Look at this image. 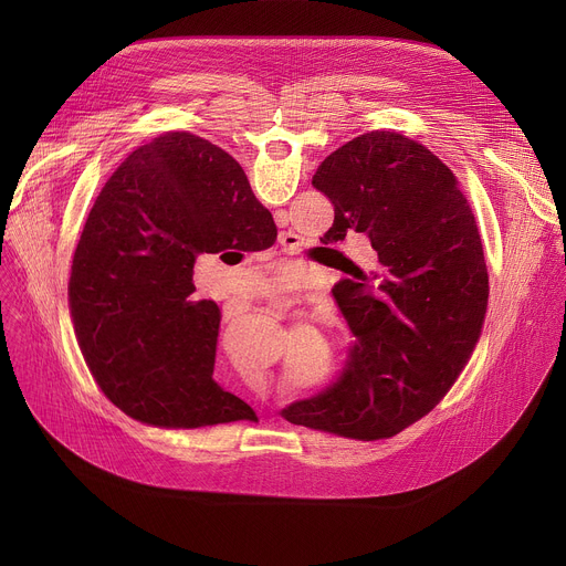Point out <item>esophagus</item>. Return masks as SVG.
Masks as SVG:
<instances>
[{
	"label": "esophagus",
	"instance_id": "esophagus-1",
	"mask_svg": "<svg viewBox=\"0 0 566 566\" xmlns=\"http://www.w3.org/2000/svg\"><path fill=\"white\" fill-rule=\"evenodd\" d=\"M295 241H297V239H295V234H291V232H282V234H280V244H282V247H293Z\"/></svg>",
	"mask_w": 566,
	"mask_h": 566
}]
</instances>
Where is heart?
<instances>
[{"label":"heart","instance_id":"obj_1","mask_svg":"<svg viewBox=\"0 0 566 566\" xmlns=\"http://www.w3.org/2000/svg\"><path fill=\"white\" fill-rule=\"evenodd\" d=\"M277 284H280V286H282V289H289V286H291V282H289V280H280V282H277Z\"/></svg>","mask_w":566,"mask_h":566}]
</instances>
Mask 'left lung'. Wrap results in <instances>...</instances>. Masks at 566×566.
<instances>
[{
    "label": "left lung",
    "instance_id": "1",
    "mask_svg": "<svg viewBox=\"0 0 566 566\" xmlns=\"http://www.w3.org/2000/svg\"><path fill=\"white\" fill-rule=\"evenodd\" d=\"M313 188L334 203L327 241L363 232L374 266L354 262L334 297L354 336L322 391L282 410L295 426L385 439L426 417L465 367L489 304L474 214L450 168L421 143L367 132L332 151Z\"/></svg>",
    "mask_w": 566,
    "mask_h": 566
}]
</instances>
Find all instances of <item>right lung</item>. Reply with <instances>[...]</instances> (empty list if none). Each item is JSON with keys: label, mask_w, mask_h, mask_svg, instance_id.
Returning <instances> with one entry per match:
<instances>
[{"label": "right lung", "mask_w": 566, "mask_h": 566, "mask_svg": "<svg viewBox=\"0 0 566 566\" xmlns=\"http://www.w3.org/2000/svg\"><path fill=\"white\" fill-rule=\"evenodd\" d=\"M277 228L237 160L190 132L132 151L80 234L69 308L105 396L158 428L253 419L214 371L219 306L197 300L195 260L273 247Z\"/></svg>", "instance_id": "1"}]
</instances>
